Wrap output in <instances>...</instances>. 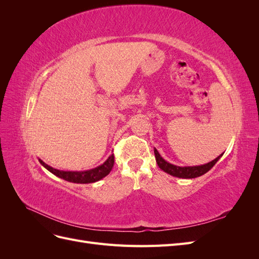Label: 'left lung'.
<instances>
[{"instance_id": "8db88e82", "label": "left lung", "mask_w": 259, "mask_h": 259, "mask_svg": "<svg viewBox=\"0 0 259 259\" xmlns=\"http://www.w3.org/2000/svg\"><path fill=\"white\" fill-rule=\"evenodd\" d=\"M154 154H155V161L158 163V165L161 169H163L165 173L175 176V177H179V178H195L204 175L205 173L213 167L215 164L217 163V161L222 158L221 154L215 160H213L211 162L207 163V164H203V165H199V166H176L170 164L168 162H166L164 160L162 156L160 155V153L158 152L156 149H154Z\"/></svg>"}]
</instances>
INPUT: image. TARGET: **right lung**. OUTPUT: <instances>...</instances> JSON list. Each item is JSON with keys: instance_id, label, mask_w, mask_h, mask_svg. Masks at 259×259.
Segmentation results:
<instances>
[{"instance_id": "1", "label": "right lung", "mask_w": 259, "mask_h": 259, "mask_svg": "<svg viewBox=\"0 0 259 259\" xmlns=\"http://www.w3.org/2000/svg\"><path fill=\"white\" fill-rule=\"evenodd\" d=\"M42 165L49 169L51 173H53L54 175L58 176L59 178H62L67 180V182L70 183H75V184H91V183H95L100 180L101 178L106 177L110 170L113 167L114 164V154H111L109 158L107 159V161L101 164V165L92 168L89 170H83V171H66V170H59L56 168H53L48 164L44 163L42 160H38Z\"/></svg>"}]
</instances>
